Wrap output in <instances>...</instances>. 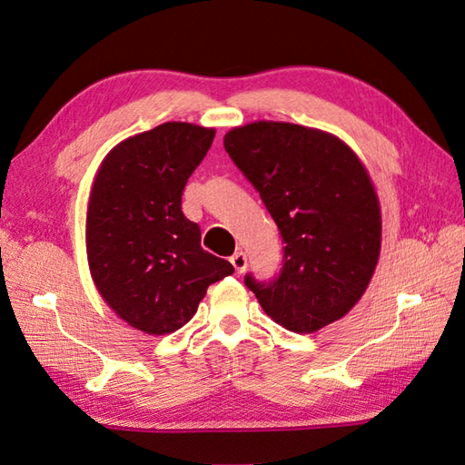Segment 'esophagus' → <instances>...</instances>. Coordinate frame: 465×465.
<instances>
[{
    "instance_id": "obj_1",
    "label": "esophagus",
    "mask_w": 465,
    "mask_h": 465,
    "mask_svg": "<svg viewBox=\"0 0 465 465\" xmlns=\"http://www.w3.org/2000/svg\"><path fill=\"white\" fill-rule=\"evenodd\" d=\"M231 263L234 265L236 273H244L246 267H248V258H246V254H244L242 250L241 252H234V254L231 256Z\"/></svg>"
}]
</instances>
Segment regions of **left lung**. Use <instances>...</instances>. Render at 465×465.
<instances>
[{
  "mask_svg": "<svg viewBox=\"0 0 465 465\" xmlns=\"http://www.w3.org/2000/svg\"><path fill=\"white\" fill-rule=\"evenodd\" d=\"M223 143L285 244L273 283L244 279L263 312L294 333L343 318L367 291L382 244L380 202L357 153L333 134L267 120L232 128Z\"/></svg>",
  "mask_w": 465,
  "mask_h": 465,
  "instance_id": "1",
  "label": "left lung"
}]
</instances>
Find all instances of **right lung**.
Here are the masks:
<instances>
[{"instance_id": "add662e5", "label": "right lung", "mask_w": 465, "mask_h": 465, "mask_svg": "<svg viewBox=\"0 0 465 465\" xmlns=\"http://www.w3.org/2000/svg\"><path fill=\"white\" fill-rule=\"evenodd\" d=\"M215 130L166 122L104 157L87 205V260L103 301L132 328L166 335L192 320L207 287L234 273L202 248L182 192Z\"/></svg>"}]
</instances>
